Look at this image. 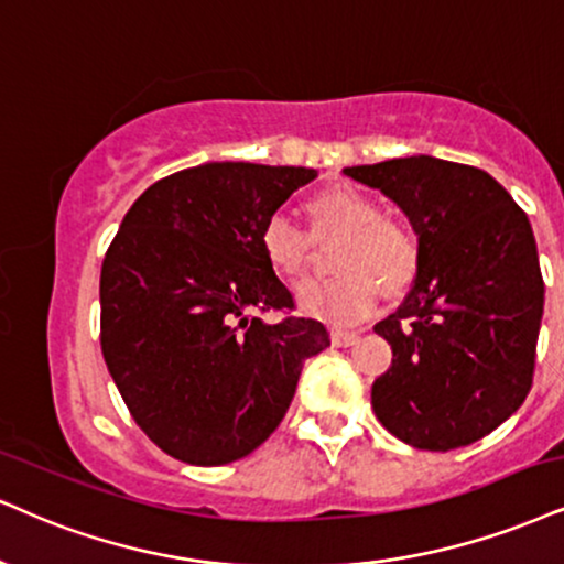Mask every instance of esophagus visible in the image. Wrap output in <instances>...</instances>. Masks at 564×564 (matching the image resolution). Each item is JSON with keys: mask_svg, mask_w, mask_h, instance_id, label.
I'll list each match as a JSON object with an SVG mask.
<instances>
[{"mask_svg": "<svg viewBox=\"0 0 564 564\" xmlns=\"http://www.w3.org/2000/svg\"><path fill=\"white\" fill-rule=\"evenodd\" d=\"M358 339V332H350V329H332V343L337 347H347L352 345Z\"/></svg>", "mask_w": 564, "mask_h": 564, "instance_id": "esophagus-1", "label": "esophagus"}]
</instances>
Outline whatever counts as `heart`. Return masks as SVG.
<instances>
[{"instance_id": "1", "label": "heart", "mask_w": 564, "mask_h": 564, "mask_svg": "<svg viewBox=\"0 0 564 564\" xmlns=\"http://www.w3.org/2000/svg\"><path fill=\"white\" fill-rule=\"evenodd\" d=\"M305 214L311 235L282 212L267 217L259 232L263 259L288 282L308 267L314 238L339 240L332 250L337 274L297 284L295 295L305 314L332 324L360 322L377 303L379 288L394 297L419 276L421 240L415 229L387 217L384 206L358 187H324L305 200Z\"/></svg>"}]
</instances>
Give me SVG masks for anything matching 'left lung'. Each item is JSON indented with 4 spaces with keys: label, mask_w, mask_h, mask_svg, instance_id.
Wrapping results in <instances>:
<instances>
[{
    "label": "left lung",
    "mask_w": 564,
    "mask_h": 564,
    "mask_svg": "<svg viewBox=\"0 0 564 564\" xmlns=\"http://www.w3.org/2000/svg\"><path fill=\"white\" fill-rule=\"evenodd\" d=\"M343 172L392 198L421 240L413 290L373 326L392 345L373 413L419 449L484 440L533 384L544 280L531 221L478 166L421 154Z\"/></svg>",
    "instance_id": "8db88e82"
}]
</instances>
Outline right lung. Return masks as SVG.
Instances as JSON below:
<instances>
[{
    "label": "right lung",
    "mask_w": 564,
    "mask_h": 564,
    "mask_svg": "<svg viewBox=\"0 0 564 564\" xmlns=\"http://www.w3.org/2000/svg\"><path fill=\"white\" fill-rule=\"evenodd\" d=\"M316 175L248 162L175 172L130 206L104 256V360L133 421L175 460L250 455L288 413L305 360L329 347L316 318H261L295 308L261 225Z\"/></svg>",
    "instance_id": "1"
}]
</instances>
